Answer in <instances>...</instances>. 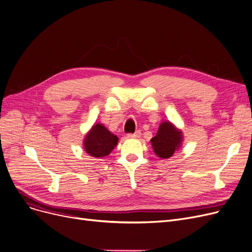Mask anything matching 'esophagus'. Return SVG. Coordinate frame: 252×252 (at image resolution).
Segmentation results:
<instances>
[{"instance_id":"esophagus-1","label":"esophagus","mask_w":252,"mask_h":252,"mask_svg":"<svg viewBox=\"0 0 252 252\" xmlns=\"http://www.w3.org/2000/svg\"><path fill=\"white\" fill-rule=\"evenodd\" d=\"M141 137V131L140 130H137L135 134H128L127 135V138H133V139H138Z\"/></svg>"}]
</instances>
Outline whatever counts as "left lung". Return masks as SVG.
Masks as SVG:
<instances>
[{"instance_id": "obj_1", "label": "left lung", "mask_w": 252, "mask_h": 252, "mask_svg": "<svg viewBox=\"0 0 252 252\" xmlns=\"http://www.w3.org/2000/svg\"><path fill=\"white\" fill-rule=\"evenodd\" d=\"M153 151L158 156L166 159L179 150L183 142L182 130L169 122L160 124L155 137L150 140Z\"/></svg>"}]
</instances>
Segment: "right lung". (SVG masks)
I'll use <instances>...</instances> for the list:
<instances>
[{
	"mask_svg": "<svg viewBox=\"0 0 252 252\" xmlns=\"http://www.w3.org/2000/svg\"><path fill=\"white\" fill-rule=\"evenodd\" d=\"M118 138L102 124H95L84 139L85 151L93 157H104L110 154L117 145Z\"/></svg>",
	"mask_w": 252,
	"mask_h": 252,
	"instance_id": "add662e5",
	"label": "right lung"
}]
</instances>
